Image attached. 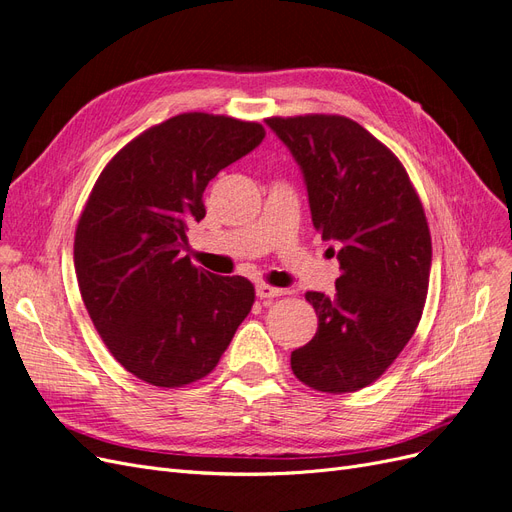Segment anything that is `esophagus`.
<instances>
[{
	"mask_svg": "<svg viewBox=\"0 0 512 512\" xmlns=\"http://www.w3.org/2000/svg\"><path fill=\"white\" fill-rule=\"evenodd\" d=\"M256 294L260 299H275V297H282V294H286V290L269 286V284H258Z\"/></svg>",
	"mask_w": 512,
	"mask_h": 512,
	"instance_id": "obj_1",
	"label": "esophagus"
}]
</instances>
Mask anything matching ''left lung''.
<instances>
[{"label": "left lung", "mask_w": 512, "mask_h": 512, "mask_svg": "<svg viewBox=\"0 0 512 512\" xmlns=\"http://www.w3.org/2000/svg\"><path fill=\"white\" fill-rule=\"evenodd\" d=\"M267 126L303 170L314 228L342 245L335 297L305 294L318 331L290 354V367L322 393L365 389L423 316L431 269L423 203L395 153L348 117H269Z\"/></svg>", "instance_id": "obj_1"}]
</instances>
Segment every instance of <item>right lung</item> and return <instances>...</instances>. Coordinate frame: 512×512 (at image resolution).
<instances>
[{
    "label": "right lung",
    "mask_w": 512,
    "mask_h": 512,
    "mask_svg": "<svg viewBox=\"0 0 512 512\" xmlns=\"http://www.w3.org/2000/svg\"><path fill=\"white\" fill-rule=\"evenodd\" d=\"M262 138L256 121L181 113L119 149L91 190L76 280L102 342L138 380L179 389L205 378L250 314V280L194 267L181 250L207 213V183Z\"/></svg>",
    "instance_id": "obj_1"
}]
</instances>
